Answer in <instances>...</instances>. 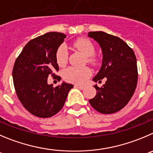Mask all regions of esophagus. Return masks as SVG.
<instances>
[{"mask_svg": "<svg viewBox=\"0 0 153 153\" xmlns=\"http://www.w3.org/2000/svg\"><path fill=\"white\" fill-rule=\"evenodd\" d=\"M74 87H76V88H79V89H83L84 88L83 85H78V84H75V85H74Z\"/></svg>", "mask_w": 153, "mask_h": 153, "instance_id": "34e87169", "label": "esophagus"}]
</instances>
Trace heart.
<instances>
[{"instance_id":"b5f03b06","label":"heart","mask_w":153,"mask_h":153,"mask_svg":"<svg viewBox=\"0 0 153 153\" xmlns=\"http://www.w3.org/2000/svg\"><path fill=\"white\" fill-rule=\"evenodd\" d=\"M74 46L79 50L87 58L88 63L95 65L97 60L93 56L95 51L94 44L86 38H79L74 43ZM68 49L65 45H61L58 48L56 53V62L60 67H65L68 62ZM91 72L88 68H75L70 67L64 71L63 78L67 82L72 83L82 84L85 82L87 79L91 76Z\"/></svg>"}]
</instances>
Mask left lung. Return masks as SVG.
I'll return each instance as SVG.
<instances>
[{
  "mask_svg": "<svg viewBox=\"0 0 153 153\" xmlns=\"http://www.w3.org/2000/svg\"><path fill=\"white\" fill-rule=\"evenodd\" d=\"M88 37L98 43L102 50L101 69L93 78L95 82L106 79L102 87L97 85L96 95L89 100L91 107L101 113L111 114L128 103L137 83V59L133 49L116 36L103 31L88 32Z\"/></svg>",
  "mask_w": 153,
  "mask_h": 153,
  "instance_id": "left-lung-1",
  "label": "left lung"
}]
</instances>
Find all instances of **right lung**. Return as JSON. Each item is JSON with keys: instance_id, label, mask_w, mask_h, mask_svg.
Here are the masks:
<instances>
[{"instance_id": "obj_1", "label": "right lung", "mask_w": 153, "mask_h": 153, "mask_svg": "<svg viewBox=\"0 0 153 153\" xmlns=\"http://www.w3.org/2000/svg\"><path fill=\"white\" fill-rule=\"evenodd\" d=\"M65 37L62 33L49 32L30 40L14 64L13 79L17 96L23 107L37 117L49 118L59 113L74 87L65 82L56 87L47 83L48 76L55 77L54 73L59 70L56 53ZM56 78L61 80L59 76Z\"/></svg>"}]
</instances>
